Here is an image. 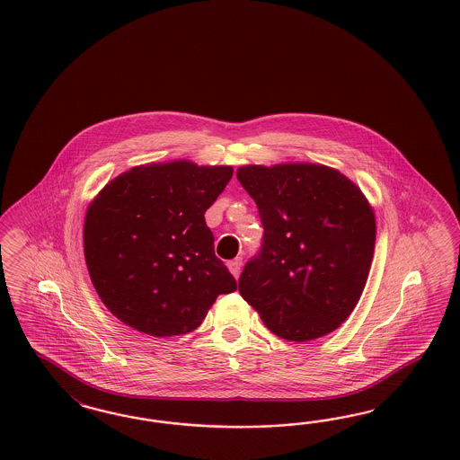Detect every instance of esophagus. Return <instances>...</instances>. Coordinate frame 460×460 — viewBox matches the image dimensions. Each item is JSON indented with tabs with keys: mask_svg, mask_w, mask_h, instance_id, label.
<instances>
[{
	"mask_svg": "<svg viewBox=\"0 0 460 460\" xmlns=\"http://www.w3.org/2000/svg\"><path fill=\"white\" fill-rule=\"evenodd\" d=\"M241 265H243V258H234L231 261H227V269L229 271L238 279L239 271H241Z\"/></svg>",
	"mask_w": 460,
	"mask_h": 460,
	"instance_id": "obj_1",
	"label": "esophagus"
}]
</instances>
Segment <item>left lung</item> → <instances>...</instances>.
I'll return each mask as SVG.
<instances>
[{
    "instance_id": "8db88e82",
    "label": "left lung",
    "mask_w": 460,
    "mask_h": 460,
    "mask_svg": "<svg viewBox=\"0 0 460 460\" xmlns=\"http://www.w3.org/2000/svg\"><path fill=\"white\" fill-rule=\"evenodd\" d=\"M236 176L263 224L239 294L284 340L332 333L355 309L374 256L376 217L364 193L311 163L241 166Z\"/></svg>"
}]
</instances>
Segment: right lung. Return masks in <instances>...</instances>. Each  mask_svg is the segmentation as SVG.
<instances>
[{
    "label": "right lung",
    "mask_w": 460,
    "mask_h": 460,
    "mask_svg": "<svg viewBox=\"0 0 460 460\" xmlns=\"http://www.w3.org/2000/svg\"><path fill=\"white\" fill-rule=\"evenodd\" d=\"M231 176V166L172 161L136 166L96 195L84 260L113 316L151 336L190 333L217 296L238 288L204 217Z\"/></svg>",
    "instance_id": "right-lung-1"
}]
</instances>
